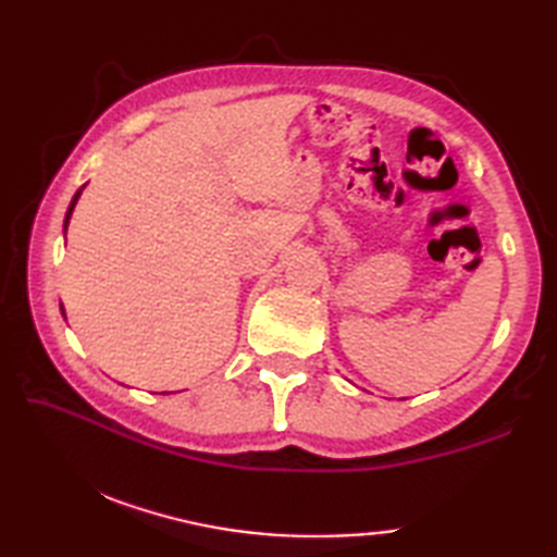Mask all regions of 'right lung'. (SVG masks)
<instances>
[{
	"label": "right lung",
	"instance_id": "right-lung-1",
	"mask_svg": "<svg viewBox=\"0 0 557 557\" xmlns=\"http://www.w3.org/2000/svg\"><path fill=\"white\" fill-rule=\"evenodd\" d=\"M78 196H81V191H76V196H74V200H71V206H69V210H66V220H64V230H66V224H69V218H71V212H74V206H76V200H78Z\"/></svg>",
	"mask_w": 557,
	"mask_h": 557
}]
</instances>
